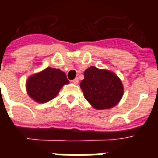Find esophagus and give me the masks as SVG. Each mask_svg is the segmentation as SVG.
<instances>
[{
	"mask_svg": "<svg viewBox=\"0 0 158 158\" xmlns=\"http://www.w3.org/2000/svg\"><path fill=\"white\" fill-rule=\"evenodd\" d=\"M72 82H73V84H75V85H77V84H78V82H79V79H78L77 77L75 78L74 80H73V81H72Z\"/></svg>",
	"mask_w": 158,
	"mask_h": 158,
	"instance_id": "obj_1",
	"label": "esophagus"
}]
</instances>
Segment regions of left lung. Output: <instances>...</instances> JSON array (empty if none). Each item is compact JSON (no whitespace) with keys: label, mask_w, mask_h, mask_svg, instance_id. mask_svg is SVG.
<instances>
[{"label":"left lung","mask_w":158,"mask_h":158,"mask_svg":"<svg viewBox=\"0 0 158 158\" xmlns=\"http://www.w3.org/2000/svg\"><path fill=\"white\" fill-rule=\"evenodd\" d=\"M80 83L84 96L95 109H110L119 103L124 88L120 78L108 69L90 66Z\"/></svg>","instance_id":"obj_1"}]
</instances>
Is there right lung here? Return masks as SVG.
Here are the masks:
<instances>
[{"instance_id":"add662e5","label":"right lung","mask_w":158,"mask_h":158,"mask_svg":"<svg viewBox=\"0 0 158 158\" xmlns=\"http://www.w3.org/2000/svg\"><path fill=\"white\" fill-rule=\"evenodd\" d=\"M69 83L65 73L59 69L47 67L27 78L26 90L34 101L44 104L56 97L60 89Z\"/></svg>"}]
</instances>
